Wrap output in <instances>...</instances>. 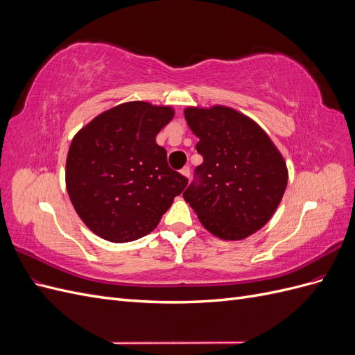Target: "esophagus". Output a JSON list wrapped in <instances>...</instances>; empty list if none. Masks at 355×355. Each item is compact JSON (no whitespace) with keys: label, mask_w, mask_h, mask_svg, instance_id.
<instances>
[{"label":"esophagus","mask_w":355,"mask_h":355,"mask_svg":"<svg viewBox=\"0 0 355 355\" xmlns=\"http://www.w3.org/2000/svg\"><path fill=\"white\" fill-rule=\"evenodd\" d=\"M180 173H182V176H185L187 179H189V175H191V170H189V167H184L180 170Z\"/></svg>","instance_id":"obj_1"}]
</instances>
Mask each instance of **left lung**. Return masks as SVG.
<instances>
[{
  "instance_id": "obj_1",
  "label": "left lung",
  "mask_w": 355,
  "mask_h": 355,
  "mask_svg": "<svg viewBox=\"0 0 355 355\" xmlns=\"http://www.w3.org/2000/svg\"><path fill=\"white\" fill-rule=\"evenodd\" d=\"M184 112L202 157L185 201L216 237H249L283 198L288 178L283 155L252 118L228 106H189Z\"/></svg>"
}]
</instances>
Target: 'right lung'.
<instances>
[{"label":"right lung","mask_w":355,"mask_h":355,"mask_svg":"<svg viewBox=\"0 0 355 355\" xmlns=\"http://www.w3.org/2000/svg\"><path fill=\"white\" fill-rule=\"evenodd\" d=\"M173 115L171 106L125 102L73 136L65 170L68 196L101 239L127 243L145 237L188 185L155 142Z\"/></svg>","instance_id":"1"}]
</instances>
